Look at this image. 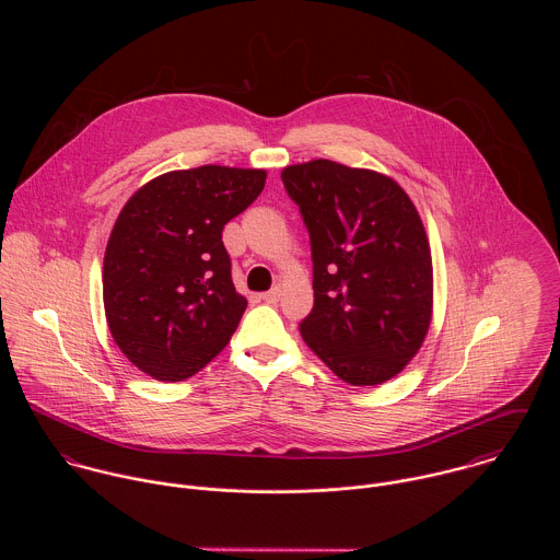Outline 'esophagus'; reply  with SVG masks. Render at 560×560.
<instances>
[{"mask_svg": "<svg viewBox=\"0 0 560 560\" xmlns=\"http://www.w3.org/2000/svg\"><path fill=\"white\" fill-rule=\"evenodd\" d=\"M280 295H282V291H280V287H276V289H271V291L262 293V295H260V300H262V302H267V304H276V302H280Z\"/></svg>", "mask_w": 560, "mask_h": 560, "instance_id": "esophagus-1", "label": "esophagus"}]
</instances>
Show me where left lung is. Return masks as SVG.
<instances>
[{"label":"left lung","instance_id":"left-lung-1","mask_svg":"<svg viewBox=\"0 0 560 560\" xmlns=\"http://www.w3.org/2000/svg\"><path fill=\"white\" fill-rule=\"evenodd\" d=\"M313 249L306 345L351 386H377L418 353L433 313V265L422 220L397 180L329 160L287 165Z\"/></svg>","mask_w":560,"mask_h":560}]
</instances>
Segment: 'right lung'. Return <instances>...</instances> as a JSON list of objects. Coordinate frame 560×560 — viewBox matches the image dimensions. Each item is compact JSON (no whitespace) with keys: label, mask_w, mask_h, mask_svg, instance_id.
Returning <instances> with one entry per match:
<instances>
[{"label":"right lung","mask_w":560,"mask_h":560,"mask_svg":"<svg viewBox=\"0 0 560 560\" xmlns=\"http://www.w3.org/2000/svg\"><path fill=\"white\" fill-rule=\"evenodd\" d=\"M265 178L249 167L174 170L122 207L105 247L103 304L114 342L142 373L183 382L229 345L247 300L222 231Z\"/></svg>","instance_id":"obj_1"}]
</instances>
